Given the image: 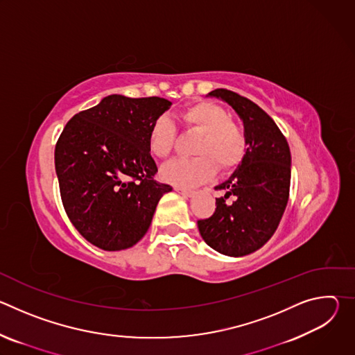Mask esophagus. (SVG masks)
<instances>
[{
    "instance_id": "34e87169",
    "label": "esophagus",
    "mask_w": 355,
    "mask_h": 355,
    "mask_svg": "<svg viewBox=\"0 0 355 355\" xmlns=\"http://www.w3.org/2000/svg\"><path fill=\"white\" fill-rule=\"evenodd\" d=\"M175 189V192H178L180 195H182L184 198H191L195 192L193 191H191V189H185V188H181V187H175L174 188Z\"/></svg>"
}]
</instances>
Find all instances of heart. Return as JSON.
Wrapping results in <instances>:
<instances>
[{"label": "heart", "mask_w": 355, "mask_h": 355, "mask_svg": "<svg viewBox=\"0 0 355 355\" xmlns=\"http://www.w3.org/2000/svg\"><path fill=\"white\" fill-rule=\"evenodd\" d=\"M188 129L200 133L195 146V159H177L166 164L162 180L181 188H192L211 180L218 164L232 170L245 155L247 137L244 130L230 121L229 114L216 104L199 103L182 112ZM177 130L173 121L162 115L148 130V150L157 159H166L173 151Z\"/></svg>", "instance_id": "1"}]
</instances>
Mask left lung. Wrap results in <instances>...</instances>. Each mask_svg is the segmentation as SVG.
I'll list each match as a JSON object with an SVG mask.
<instances>
[{
	"mask_svg": "<svg viewBox=\"0 0 355 355\" xmlns=\"http://www.w3.org/2000/svg\"><path fill=\"white\" fill-rule=\"evenodd\" d=\"M207 96L222 99L243 119L247 150L233 174L215 187L225 195L216 198L209 219L198 220V229L220 254L243 257L261 248L281 222L289 198L291 150L272 118L252 101L225 88Z\"/></svg>",
	"mask_w": 355,
	"mask_h": 355,
	"instance_id": "8db88e82",
	"label": "left lung"
}]
</instances>
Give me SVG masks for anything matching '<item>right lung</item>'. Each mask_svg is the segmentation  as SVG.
Masks as SVG:
<instances>
[{
    "mask_svg": "<svg viewBox=\"0 0 355 355\" xmlns=\"http://www.w3.org/2000/svg\"><path fill=\"white\" fill-rule=\"evenodd\" d=\"M173 104L159 96L112 94L74 115L55 150L66 214L91 244L119 251L148 230L160 198L171 192L157 182L148 130Z\"/></svg>",
    "mask_w": 355,
    "mask_h": 355,
    "instance_id": "1",
    "label": "right lung"
}]
</instances>
